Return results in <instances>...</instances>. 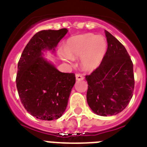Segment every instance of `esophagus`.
<instances>
[{"mask_svg":"<svg viewBox=\"0 0 147 147\" xmlns=\"http://www.w3.org/2000/svg\"><path fill=\"white\" fill-rule=\"evenodd\" d=\"M76 78L77 81H81V80H83V79H84V77H83L82 75H80V74H76Z\"/></svg>","mask_w":147,"mask_h":147,"instance_id":"1","label":"esophagus"}]
</instances>
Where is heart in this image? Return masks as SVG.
Listing matches in <instances>:
<instances>
[{"label":"heart","instance_id":"heart-1","mask_svg":"<svg viewBox=\"0 0 147 147\" xmlns=\"http://www.w3.org/2000/svg\"><path fill=\"white\" fill-rule=\"evenodd\" d=\"M107 46V40L104 36L84 33L69 38L65 49H59L58 54L67 62L81 57L83 69L92 71L100 65L106 55Z\"/></svg>","mask_w":147,"mask_h":147}]
</instances>
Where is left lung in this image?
<instances>
[{"label": "left lung", "instance_id": "obj_1", "mask_svg": "<svg viewBox=\"0 0 147 147\" xmlns=\"http://www.w3.org/2000/svg\"><path fill=\"white\" fill-rule=\"evenodd\" d=\"M107 50L93 72L85 76L87 102L94 114L112 116L126 108L134 88V65L125 47L105 30Z\"/></svg>", "mask_w": 147, "mask_h": 147}]
</instances>
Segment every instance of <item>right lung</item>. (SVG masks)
I'll use <instances>...</instances> for the list:
<instances>
[{"instance_id":"1","label":"right lung","mask_w":147,"mask_h":147,"mask_svg":"<svg viewBox=\"0 0 147 147\" xmlns=\"http://www.w3.org/2000/svg\"><path fill=\"white\" fill-rule=\"evenodd\" d=\"M67 33L65 28L36 33L18 62L16 83L22 105L29 114L40 120L52 121L62 116L76 83L75 74L61 72L44 58L46 51L55 53Z\"/></svg>"}]
</instances>
